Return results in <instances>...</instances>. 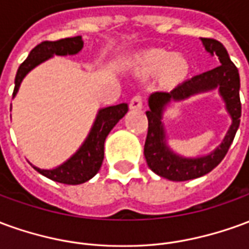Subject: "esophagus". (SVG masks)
Wrapping results in <instances>:
<instances>
[{
    "label": "esophagus",
    "instance_id": "obj_1",
    "mask_svg": "<svg viewBox=\"0 0 249 249\" xmlns=\"http://www.w3.org/2000/svg\"><path fill=\"white\" fill-rule=\"evenodd\" d=\"M142 103H144V97H142L141 94H136V96H133V97L130 98V109H135V110L141 109L142 108Z\"/></svg>",
    "mask_w": 249,
    "mask_h": 249
}]
</instances>
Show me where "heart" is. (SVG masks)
Segmentation results:
<instances>
[{
    "instance_id": "b5f03b06",
    "label": "heart",
    "mask_w": 249,
    "mask_h": 249,
    "mask_svg": "<svg viewBox=\"0 0 249 249\" xmlns=\"http://www.w3.org/2000/svg\"><path fill=\"white\" fill-rule=\"evenodd\" d=\"M140 69L144 73H153L162 69L168 77H178L185 73L187 64L181 57L171 56L161 49H152L140 57Z\"/></svg>"
}]
</instances>
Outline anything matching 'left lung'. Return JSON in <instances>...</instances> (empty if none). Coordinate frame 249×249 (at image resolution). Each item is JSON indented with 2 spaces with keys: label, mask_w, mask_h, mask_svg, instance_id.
<instances>
[{
  "label": "left lung",
  "mask_w": 249,
  "mask_h": 249,
  "mask_svg": "<svg viewBox=\"0 0 249 249\" xmlns=\"http://www.w3.org/2000/svg\"><path fill=\"white\" fill-rule=\"evenodd\" d=\"M203 45L211 54H216L220 65L214 69L196 74L187 81L178 84L171 92H156L149 97L148 117V133H146L144 156L146 164L153 172L172 181H185L201 178L219 165L230 149L235 139L237 128L240 125V77L235 64L231 61L228 52L224 45L214 38H201ZM219 87L220 94L226 101L227 110L232 117V125L225 141L216 151L208 157L197 159H185L175 155L165 144V131L162 126L161 117L165 105L173 99H183L192 94L206 91Z\"/></svg>",
  "instance_id": "1"
}]
</instances>
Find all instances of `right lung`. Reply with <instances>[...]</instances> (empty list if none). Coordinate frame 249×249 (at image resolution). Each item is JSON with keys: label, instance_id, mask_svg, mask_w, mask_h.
Here are the masks:
<instances>
[{"label": "right lung", "instance_id": "1", "mask_svg": "<svg viewBox=\"0 0 249 249\" xmlns=\"http://www.w3.org/2000/svg\"><path fill=\"white\" fill-rule=\"evenodd\" d=\"M84 41L81 36L76 37H68L57 41H42L41 44L32 49L29 56L26 57L21 65H19L16 80H14L13 97L18 92L19 84L28 73L35 66L51 58L53 54L57 56H66V54H76L82 49ZM128 112L126 104H119L113 107H108L98 110L97 119L93 124L90 133L87 137L85 142L73 156L65 161L60 167L54 169H40L33 167L44 175L45 178H51L57 183L68 184V185H77L90 180V178L100 171L104 160V142L109 132L112 130L114 125L119 123Z\"/></svg>", "mask_w": 249, "mask_h": 249}]
</instances>
